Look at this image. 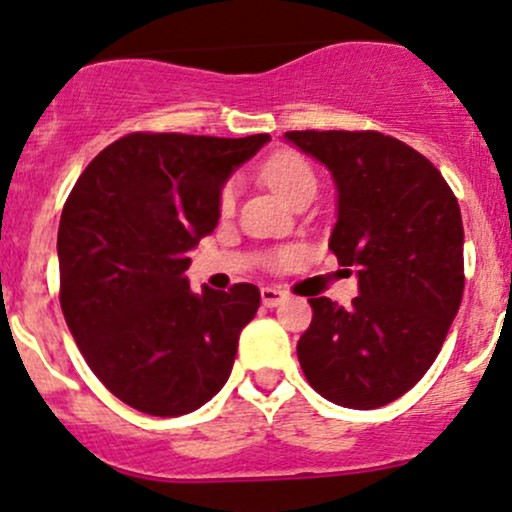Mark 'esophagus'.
<instances>
[{
    "label": "esophagus",
    "instance_id": "obj_1",
    "mask_svg": "<svg viewBox=\"0 0 512 512\" xmlns=\"http://www.w3.org/2000/svg\"><path fill=\"white\" fill-rule=\"evenodd\" d=\"M261 299H263V304H266V306H278V304L285 302L287 294L278 290V287H263Z\"/></svg>",
    "mask_w": 512,
    "mask_h": 512
}]
</instances>
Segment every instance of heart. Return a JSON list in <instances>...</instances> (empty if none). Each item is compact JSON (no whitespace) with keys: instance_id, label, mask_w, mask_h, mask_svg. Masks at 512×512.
I'll return each instance as SVG.
<instances>
[{"instance_id":"1","label":"heart","mask_w":512,"mask_h":512,"mask_svg":"<svg viewBox=\"0 0 512 512\" xmlns=\"http://www.w3.org/2000/svg\"><path fill=\"white\" fill-rule=\"evenodd\" d=\"M261 174L287 203L294 201L302 191H309V189L316 191L314 167H311L309 160L302 158V155L294 153V150H280V153H275L273 158L263 165ZM232 208H234V184H227L220 196V210L222 213H230ZM292 258H294L292 251H280V254L273 256V263L275 266H287Z\"/></svg>"}]
</instances>
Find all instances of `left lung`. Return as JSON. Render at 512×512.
<instances>
[{
    "instance_id": "left-lung-1",
    "label": "left lung",
    "mask_w": 512,
    "mask_h": 512,
    "mask_svg": "<svg viewBox=\"0 0 512 512\" xmlns=\"http://www.w3.org/2000/svg\"><path fill=\"white\" fill-rule=\"evenodd\" d=\"M338 189L330 251L354 268L359 297L309 299L297 357L316 393L352 410L405 395L441 352L465 290L462 215L422 153L378 131H287ZM352 273V270H350Z\"/></svg>"
}]
</instances>
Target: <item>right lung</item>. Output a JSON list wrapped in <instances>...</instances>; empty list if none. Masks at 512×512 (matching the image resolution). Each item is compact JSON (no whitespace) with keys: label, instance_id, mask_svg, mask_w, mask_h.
<instances>
[{"label":"right lung","instance_id":"1","mask_svg":"<svg viewBox=\"0 0 512 512\" xmlns=\"http://www.w3.org/2000/svg\"><path fill=\"white\" fill-rule=\"evenodd\" d=\"M268 141L136 131L100 150L66 198V326L102 386L138 412L189 414L230 378L261 292L249 282L194 292L184 273L218 225L222 186Z\"/></svg>","mask_w":512,"mask_h":512}]
</instances>
